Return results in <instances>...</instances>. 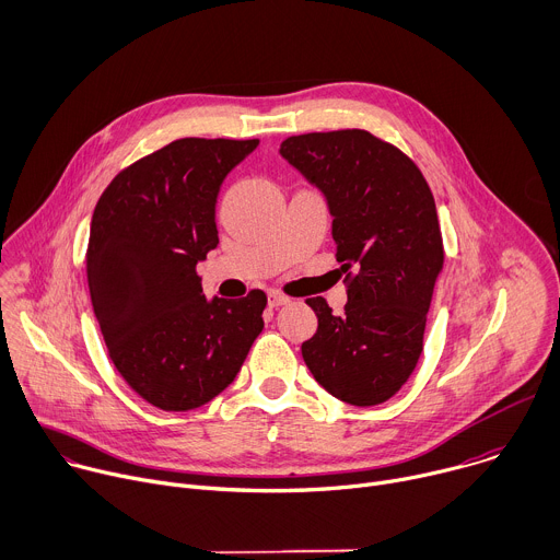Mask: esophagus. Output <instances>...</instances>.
<instances>
[{
  "label": "esophagus",
  "instance_id": "34e87169",
  "mask_svg": "<svg viewBox=\"0 0 560 560\" xmlns=\"http://www.w3.org/2000/svg\"><path fill=\"white\" fill-rule=\"evenodd\" d=\"M289 302H291V298H287V295L278 293V291H271V293H269V306H271V308H278V306L289 304Z\"/></svg>",
  "mask_w": 560,
  "mask_h": 560
}]
</instances>
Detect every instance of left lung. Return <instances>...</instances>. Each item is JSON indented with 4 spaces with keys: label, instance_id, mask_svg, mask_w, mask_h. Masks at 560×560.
<instances>
[{
    "label": "left lung",
    "instance_id": "left-lung-1",
    "mask_svg": "<svg viewBox=\"0 0 560 560\" xmlns=\"http://www.w3.org/2000/svg\"><path fill=\"white\" fill-rule=\"evenodd\" d=\"M280 154L326 196L349 291L342 315L324 298L306 300L317 330L302 358L332 397L377 406L408 382L423 351L443 269L432 191L399 148L366 130L289 137Z\"/></svg>",
    "mask_w": 560,
    "mask_h": 560
}]
</instances>
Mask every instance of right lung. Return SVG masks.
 Returning a JSON list of instances; mask_svg holds the SVG:
<instances>
[{
  "label": "right lung",
  "instance_id": "right-lung-1",
  "mask_svg": "<svg viewBox=\"0 0 560 560\" xmlns=\"http://www.w3.org/2000/svg\"><path fill=\"white\" fill-rule=\"evenodd\" d=\"M258 139H178L121 170L101 194L85 254L107 355L148 404L183 412L238 375L267 295H202L196 265L218 245L222 180Z\"/></svg>",
  "mask_w": 560,
  "mask_h": 560
}]
</instances>
